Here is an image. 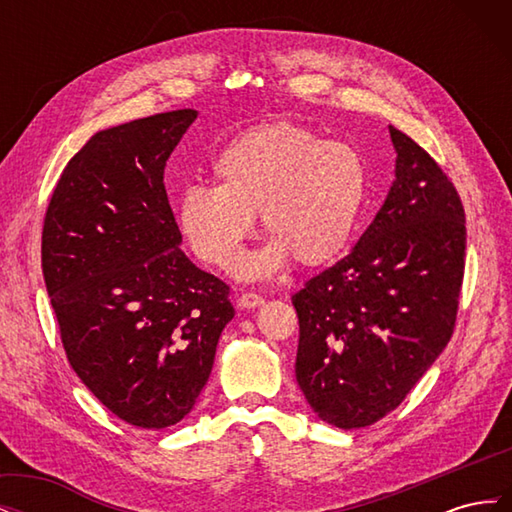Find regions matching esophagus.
Returning <instances> with one entry per match:
<instances>
[{
    "mask_svg": "<svg viewBox=\"0 0 512 512\" xmlns=\"http://www.w3.org/2000/svg\"><path fill=\"white\" fill-rule=\"evenodd\" d=\"M262 303H265V297H260L256 292H243L237 299V305L241 309H254V307H260Z\"/></svg>",
    "mask_w": 512,
    "mask_h": 512,
    "instance_id": "esophagus-1",
    "label": "esophagus"
}]
</instances>
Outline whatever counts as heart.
Masks as SVG:
<instances>
[{
	"label": "heart",
	"mask_w": 512,
	"mask_h": 512,
	"mask_svg": "<svg viewBox=\"0 0 512 512\" xmlns=\"http://www.w3.org/2000/svg\"><path fill=\"white\" fill-rule=\"evenodd\" d=\"M215 183H188L179 196V226L198 258L232 269L254 218L269 243L247 258V280L269 277L294 258L327 265L344 252L367 194L361 151L297 121H271L232 138L211 164Z\"/></svg>",
	"instance_id": "heart-1"
}]
</instances>
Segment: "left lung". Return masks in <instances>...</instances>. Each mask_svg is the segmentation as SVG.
<instances>
[{
	"label": "left lung",
	"instance_id": "8db88e82",
	"mask_svg": "<svg viewBox=\"0 0 512 512\" xmlns=\"http://www.w3.org/2000/svg\"><path fill=\"white\" fill-rule=\"evenodd\" d=\"M395 181L363 237L312 277L299 316L297 382L339 429L395 410L446 348L466 267V213L442 168L389 126Z\"/></svg>",
	"mask_w": 512,
	"mask_h": 512
}]
</instances>
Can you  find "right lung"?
<instances>
[{
    "instance_id": "1",
    "label": "right lung",
    "mask_w": 512,
    "mask_h": 512,
    "mask_svg": "<svg viewBox=\"0 0 512 512\" xmlns=\"http://www.w3.org/2000/svg\"><path fill=\"white\" fill-rule=\"evenodd\" d=\"M196 115L181 108L91 136L42 228L44 284L72 369L143 429L190 414L235 316L230 288L179 250L164 188L166 160Z\"/></svg>"
}]
</instances>
